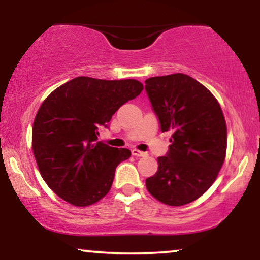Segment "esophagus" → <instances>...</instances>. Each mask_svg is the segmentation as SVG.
Segmentation results:
<instances>
[{"mask_svg":"<svg viewBox=\"0 0 260 260\" xmlns=\"http://www.w3.org/2000/svg\"><path fill=\"white\" fill-rule=\"evenodd\" d=\"M132 155H134V156H147V153H144V151H140L138 150V149H132Z\"/></svg>","mask_w":260,"mask_h":260,"instance_id":"34e87169","label":"esophagus"}]
</instances>
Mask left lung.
Masks as SVG:
<instances>
[{"label":"left lung","instance_id":"left-lung-1","mask_svg":"<svg viewBox=\"0 0 260 260\" xmlns=\"http://www.w3.org/2000/svg\"><path fill=\"white\" fill-rule=\"evenodd\" d=\"M145 90L162 132H172L156 174L145 180L154 198L181 207L204 194L226 155L228 129L219 103L204 85L183 73L153 77Z\"/></svg>","mask_w":260,"mask_h":260}]
</instances>
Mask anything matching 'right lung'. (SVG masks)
Listing matches in <instances>:
<instances>
[{
	"label": "right lung",
	"instance_id": "1",
	"mask_svg": "<svg viewBox=\"0 0 260 260\" xmlns=\"http://www.w3.org/2000/svg\"><path fill=\"white\" fill-rule=\"evenodd\" d=\"M142 90L136 79L77 77L41 104L32 124V151L44 181L59 198L88 207L109 193L116 168L131 151L98 142L99 131Z\"/></svg>",
	"mask_w": 260,
	"mask_h": 260
}]
</instances>
